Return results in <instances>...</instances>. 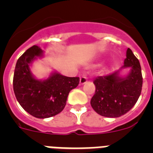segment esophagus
I'll list each match as a JSON object with an SVG mask.
<instances>
[{
    "mask_svg": "<svg viewBox=\"0 0 153 153\" xmlns=\"http://www.w3.org/2000/svg\"><path fill=\"white\" fill-rule=\"evenodd\" d=\"M86 82H87V78L85 76H82L80 77V79H79V84L83 85L84 83H86Z\"/></svg>",
    "mask_w": 153,
    "mask_h": 153,
    "instance_id": "esophagus-1",
    "label": "esophagus"
}]
</instances>
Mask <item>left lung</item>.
I'll use <instances>...</instances> for the list:
<instances>
[{
  "mask_svg": "<svg viewBox=\"0 0 153 153\" xmlns=\"http://www.w3.org/2000/svg\"><path fill=\"white\" fill-rule=\"evenodd\" d=\"M130 72L126 77L120 76V71L97 76L93 80L96 91L90 104L100 116L117 118L129 112L137 102L143 86L140 63L129 48L126 51L124 66Z\"/></svg>",
  "mask_w": 153,
  "mask_h": 153,
  "instance_id": "1",
  "label": "left lung"
}]
</instances>
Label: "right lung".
<instances>
[{
    "label": "right lung",
    "instance_id": "add662e5",
    "mask_svg": "<svg viewBox=\"0 0 153 153\" xmlns=\"http://www.w3.org/2000/svg\"><path fill=\"white\" fill-rule=\"evenodd\" d=\"M42 55L43 51L33 45L19 57L13 87L17 101L25 111L36 118L45 119L56 116L64 109L69 93L78 86L79 78L55 72L44 80L36 79L30 66L36 56Z\"/></svg>",
    "mask_w": 153,
    "mask_h": 153
}]
</instances>
